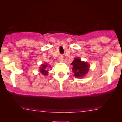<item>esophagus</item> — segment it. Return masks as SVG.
<instances>
[{
	"label": "esophagus",
	"mask_w": 122,
	"mask_h": 122,
	"mask_svg": "<svg viewBox=\"0 0 122 122\" xmlns=\"http://www.w3.org/2000/svg\"><path fill=\"white\" fill-rule=\"evenodd\" d=\"M58 60H59V61H60V62H62V61H63V57H62V56H59Z\"/></svg>",
	"instance_id": "obj_1"
}]
</instances>
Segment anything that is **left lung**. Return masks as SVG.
Returning <instances> with one entry per match:
<instances>
[{"label": "left lung", "mask_w": 122, "mask_h": 122, "mask_svg": "<svg viewBox=\"0 0 122 122\" xmlns=\"http://www.w3.org/2000/svg\"><path fill=\"white\" fill-rule=\"evenodd\" d=\"M71 65L73 66L72 70L76 77H81L84 76L88 72L89 66L87 62H83L78 58H75Z\"/></svg>", "instance_id": "left-lung-1"}]
</instances>
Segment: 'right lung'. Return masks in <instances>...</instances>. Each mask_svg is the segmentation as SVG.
Segmentation results:
<instances>
[{
  "mask_svg": "<svg viewBox=\"0 0 122 122\" xmlns=\"http://www.w3.org/2000/svg\"><path fill=\"white\" fill-rule=\"evenodd\" d=\"M46 67H47V65L46 64H42V67L40 68V72L43 75H47L48 71L46 70Z\"/></svg>",
  "mask_w": 122,
  "mask_h": 122,
  "instance_id": "obj_1",
  "label": "right lung"
}]
</instances>
